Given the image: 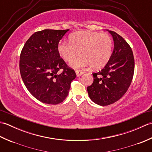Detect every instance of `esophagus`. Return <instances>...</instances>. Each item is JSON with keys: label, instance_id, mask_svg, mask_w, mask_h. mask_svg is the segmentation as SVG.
<instances>
[{"label": "esophagus", "instance_id": "1", "mask_svg": "<svg viewBox=\"0 0 152 152\" xmlns=\"http://www.w3.org/2000/svg\"><path fill=\"white\" fill-rule=\"evenodd\" d=\"M76 75H77V76H82V74H83V72L82 70H76Z\"/></svg>", "mask_w": 152, "mask_h": 152}]
</instances>
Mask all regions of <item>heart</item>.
Returning a JSON list of instances; mask_svg holds the SVG:
<instances>
[{
  "label": "heart",
  "mask_w": 152,
  "mask_h": 152,
  "mask_svg": "<svg viewBox=\"0 0 152 152\" xmlns=\"http://www.w3.org/2000/svg\"><path fill=\"white\" fill-rule=\"evenodd\" d=\"M69 40L60 42L57 50L66 62L81 55L70 63L74 69L91 66L94 70L101 69L110 59L113 40L108 34L82 31L72 33Z\"/></svg>",
  "instance_id": "1"
}]
</instances>
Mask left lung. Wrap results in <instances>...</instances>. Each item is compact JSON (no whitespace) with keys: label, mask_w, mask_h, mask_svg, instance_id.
<instances>
[{"label":"left lung","mask_w":152,"mask_h":152,"mask_svg":"<svg viewBox=\"0 0 152 152\" xmlns=\"http://www.w3.org/2000/svg\"><path fill=\"white\" fill-rule=\"evenodd\" d=\"M108 32L114 40V51L104 69L93 74V82L87 89L91 101L101 106L113 104L125 95L134 70V56L129 45L115 32Z\"/></svg>","instance_id":"8db88e82"}]
</instances>
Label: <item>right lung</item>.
I'll list each match as a JSON object with an SVG mask.
<instances>
[{
  "mask_svg": "<svg viewBox=\"0 0 152 152\" xmlns=\"http://www.w3.org/2000/svg\"><path fill=\"white\" fill-rule=\"evenodd\" d=\"M68 31L36 32L21 50L19 70L23 81L34 97L46 104L62 102L69 94L71 82L76 77L75 71L68 66L57 50Z\"/></svg>",
  "mask_w": 152,
  "mask_h": 152,
  "instance_id": "right-lung-1",
  "label": "right lung"
}]
</instances>
